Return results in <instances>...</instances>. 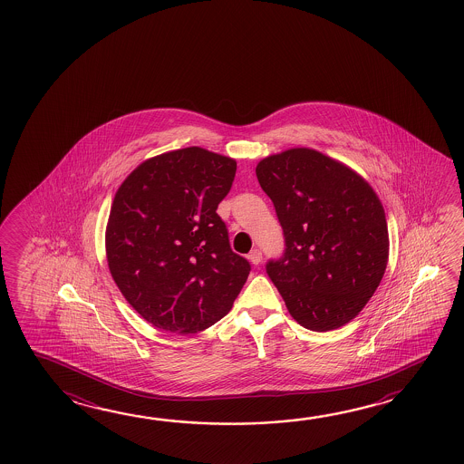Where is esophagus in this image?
Listing matches in <instances>:
<instances>
[{
	"mask_svg": "<svg viewBox=\"0 0 464 464\" xmlns=\"http://www.w3.org/2000/svg\"><path fill=\"white\" fill-rule=\"evenodd\" d=\"M248 260H250L253 265H258V263L262 262V250H258V248L252 250V252L248 253Z\"/></svg>",
	"mask_w": 464,
	"mask_h": 464,
	"instance_id": "1",
	"label": "esophagus"
}]
</instances>
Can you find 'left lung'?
<instances>
[{"instance_id":"1","label":"left lung","mask_w":464,"mask_h":464,"mask_svg":"<svg viewBox=\"0 0 464 464\" xmlns=\"http://www.w3.org/2000/svg\"><path fill=\"white\" fill-rule=\"evenodd\" d=\"M285 252L266 273L305 329L327 332L356 317L388 265V222L376 193L353 169L312 149H291L256 165Z\"/></svg>"}]
</instances>
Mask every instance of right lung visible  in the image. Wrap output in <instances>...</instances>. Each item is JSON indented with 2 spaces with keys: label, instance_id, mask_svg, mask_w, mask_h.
Wrapping results in <instances>:
<instances>
[{
  "label": "right lung",
  "instance_id": "right-lung-1",
  "mask_svg": "<svg viewBox=\"0 0 464 464\" xmlns=\"http://www.w3.org/2000/svg\"><path fill=\"white\" fill-rule=\"evenodd\" d=\"M236 171V160L188 147L143 161L114 196L106 228L111 275L157 329H208L244 287L252 266L232 252L218 214Z\"/></svg>",
  "mask_w": 464,
  "mask_h": 464
}]
</instances>
